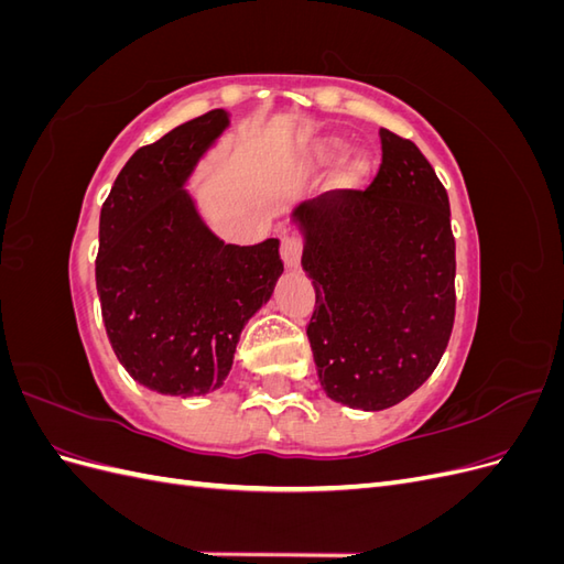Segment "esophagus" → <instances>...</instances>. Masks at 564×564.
<instances>
[{"label":"esophagus","mask_w":564,"mask_h":564,"mask_svg":"<svg viewBox=\"0 0 564 564\" xmlns=\"http://www.w3.org/2000/svg\"><path fill=\"white\" fill-rule=\"evenodd\" d=\"M280 253H282L284 265H286L289 270H296L299 263H301V253H303V245H301L299 237H292V235L282 237Z\"/></svg>","instance_id":"obj_1"}]
</instances>
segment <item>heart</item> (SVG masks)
<instances>
[{
    "mask_svg": "<svg viewBox=\"0 0 564 564\" xmlns=\"http://www.w3.org/2000/svg\"><path fill=\"white\" fill-rule=\"evenodd\" d=\"M346 150H348V143L344 139H338V135H322V139H315L313 143L305 145L301 158L311 172H324V169L334 166L340 158H344ZM371 172H373L371 152L357 150L348 160L338 164L332 185L338 193L360 191V187L369 181Z\"/></svg>",
    "mask_w": 564,
    "mask_h": 564,
    "instance_id": "b5f03b06",
    "label": "heart"
}]
</instances>
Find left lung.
Wrapping results in <instances>:
<instances>
[{
	"instance_id": "1",
	"label": "left lung",
	"mask_w": 564,
	"mask_h": 564,
	"mask_svg": "<svg viewBox=\"0 0 564 564\" xmlns=\"http://www.w3.org/2000/svg\"><path fill=\"white\" fill-rule=\"evenodd\" d=\"M383 164L365 193H327L289 216L315 286L308 324L324 395L381 412L435 371L454 327L449 197L421 150L379 131Z\"/></svg>"
}]
</instances>
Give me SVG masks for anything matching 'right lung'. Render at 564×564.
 Listing matches in <instances>:
<instances>
[{"label": "right lung", "mask_w": 564, "mask_h": 564, "mask_svg": "<svg viewBox=\"0 0 564 564\" xmlns=\"http://www.w3.org/2000/svg\"><path fill=\"white\" fill-rule=\"evenodd\" d=\"M230 127L212 110L135 150L100 209L96 289L117 360L174 398L218 390L284 272L280 240L226 245L187 191Z\"/></svg>", "instance_id": "right-lung-1"}]
</instances>
